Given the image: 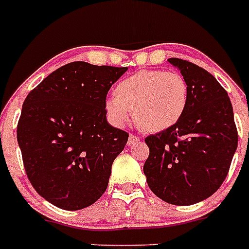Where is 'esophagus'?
<instances>
[{"label":"esophagus","instance_id":"esophagus-1","mask_svg":"<svg viewBox=\"0 0 249 249\" xmlns=\"http://www.w3.org/2000/svg\"><path fill=\"white\" fill-rule=\"evenodd\" d=\"M140 141V139L137 137V136H133V135H130L129 137H128V145L132 146V145H135V144H137Z\"/></svg>","mask_w":249,"mask_h":249}]
</instances>
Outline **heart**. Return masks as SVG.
I'll use <instances>...</instances> for the list:
<instances>
[{
    "instance_id": "1",
    "label": "heart",
    "mask_w": 249,
    "mask_h": 249,
    "mask_svg": "<svg viewBox=\"0 0 249 249\" xmlns=\"http://www.w3.org/2000/svg\"><path fill=\"white\" fill-rule=\"evenodd\" d=\"M188 104L185 78L160 69L136 71L117 84L114 96L105 100V113L116 126L132 117L145 132H162L183 117Z\"/></svg>"
}]
</instances>
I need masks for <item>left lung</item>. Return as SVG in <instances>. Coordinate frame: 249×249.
<instances>
[{
	"label": "left lung",
	"mask_w": 249,
	"mask_h": 249,
	"mask_svg": "<svg viewBox=\"0 0 249 249\" xmlns=\"http://www.w3.org/2000/svg\"><path fill=\"white\" fill-rule=\"evenodd\" d=\"M168 61L187 81V109L172 128L145 139L144 175L157 197L192 205L212 196L225 180L237 130L228 93L209 71L180 58Z\"/></svg>",
	"instance_id": "left-lung-1"
}]
</instances>
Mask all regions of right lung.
Segmentation results:
<instances>
[{"label":"right lung","mask_w":249,"mask_h":249,"mask_svg":"<svg viewBox=\"0 0 249 249\" xmlns=\"http://www.w3.org/2000/svg\"><path fill=\"white\" fill-rule=\"evenodd\" d=\"M126 71L71 62L25 98L17 126L25 171L37 193L58 208H87L107 191L128 133L109 124L104 105Z\"/></svg>","instance_id":"add662e5"}]
</instances>
